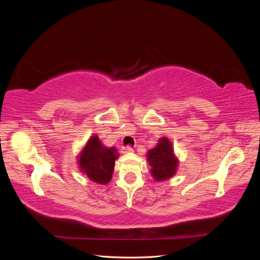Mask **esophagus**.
Masks as SVG:
<instances>
[{
  "label": "esophagus",
  "instance_id": "34e87169",
  "mask_svg": "<svg viewBox=\"0 0 260 260\" xmlns=\"http://www.w3.org/2000/svg\"><path fill=\"white\" fill-rule=\"evenodd\" d=\"M131 152H133V149H132L131 146H123L120 149L121 154H128V153H131Z\"/></svg>",
  "mask_w": 260,
  "mask_h": 260
}]
</instances>
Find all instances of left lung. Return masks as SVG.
<instances>
[{
    "instance_id": "obj_1",
    "label": "left lung",
    "mask_w": 260,
    "mask_h": 260,
    "mask_svg": "<svg viewBox=\"0 0 260 260\" xmlns=\"http://www.w3.org/2000/svg\"><path fill=\"white\" fill-rule=\"evenodd\" d=\"M147 161L151 167V175L157 182L174 177L179 166V159L172 143L165 137L158 140L157 145L147 152Z\"/></svg>"
}]
</instances>
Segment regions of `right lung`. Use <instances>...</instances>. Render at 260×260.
Masks as SVG:
<instances>
[{
  "label": "right lung",
  "instance_id": "add662e5",
  "mask_svg": "<svg viewBox=\"0 0 260 260\" xmlns=\"http://www.w3.org/2000/svg\"><path fill=\"white\" fill-rule=\"evenodd\" d=\"M116 147H106L101 143L96 135L92 136L85 143L77 161L79 169L93 182L106 184L113 178L115 160L118 158Z\"/></svg>",
  "mask_w": 260,
  "mask_h": 260
}]
</instances>
